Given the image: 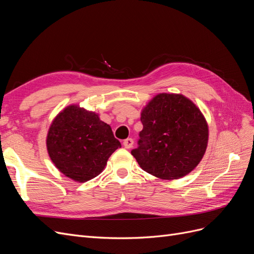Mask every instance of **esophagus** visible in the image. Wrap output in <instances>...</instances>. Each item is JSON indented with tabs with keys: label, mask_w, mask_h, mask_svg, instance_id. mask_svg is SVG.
Returning <instances> with one entry per match:
<instances>
[{
	"label": "esophagus",
	"mask_w": 254,
	"mask_h": 254,
	"mask_svg": "<svg viewBox=\"0 0 254 254\" xmlns=\"http://www.w3.org/2000/svg\"><path fill=\"white\" fill-rule=\"evenodd\" d=\"M123 145H124V147L127 149L131 148L133 146V140L131 139V137H129V139H126L124 142H123Z\"/></svg>",
	"instance_id": "1"
}]
</instances>
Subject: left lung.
Listing matches in <instances>:
<instances>
[{"instance_id": "left-lung-1", "label": "left lung", "mask_w": 254, "mask_h": 254, "mask_svg": "<svg viewBox=\"0 0 254 254\" xmlns=\"http://www.w3.org/2000/svg\"><path fill=\"white\" fill-rule=\"evenodd\" d=\"M139 147L131 151L140 167L161 180L189 175L202 160L209 126L200 109L177 93H159L141 111Z\"/></svg>"}]
</instances>
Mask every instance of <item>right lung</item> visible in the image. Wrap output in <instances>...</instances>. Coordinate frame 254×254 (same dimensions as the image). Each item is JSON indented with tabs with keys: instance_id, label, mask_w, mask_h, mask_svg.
Returning a JSON list of instances; mask_svg holds the SVG:
<instances>
[{
	"instance_id": "right-lung-1",
	"label": "right lung",
	"mask_w": 254,
	"mask_h": 254,
	"mask_svg": "<svg viewBox=\"0 0 254 254\" xmlns=\"http://www.w3.org/2000/svg\"><path fill=\"white\" fill-rule=\"evenodd\" d=\"M120 147L110 125L101 121L98 113L75 104L54 118L47 135V149L54 165L80 183L101 174Z\"/></svg>"
}]
</instances>
